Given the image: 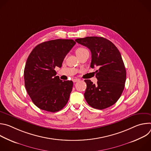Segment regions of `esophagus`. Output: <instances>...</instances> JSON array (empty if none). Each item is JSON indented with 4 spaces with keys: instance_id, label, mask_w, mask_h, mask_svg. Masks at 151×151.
<instances>
[{
    "instance_id": "esophagus-1",
    "label": "esophagus",
    "mask_w": 151,
    "mask_h": 151,
    "mask_svg": "<svg viewBox=\"0 0 151 151\" xmlns=\"http://www.w3.org/2000/svg\"><path fill=\"white\" fill-rule=\"evenodd\" d=\"M79 79H73L72 81L73 82H78V81H79Z\"/></svg>"
}]
</instances>
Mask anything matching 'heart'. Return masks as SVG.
<instances>
[{"mask_svg":"<svg viewBox=\"0 0 151 151\" xmlns=\"http://www.w3.org/2000/svg\"><path fill=\"white\" fill-rule=\"evenodd\" d=\"M87 51H88V50H87V49H86V48H83V47H79V48H78L76 50L75 52H76V55L78 57L79 55H80L81 54H82V53H83L84 52Z\"/></svg>","mask_w":151,"mask_h":151,"instance_id":"heart-1","label":"heart"}]
</instances>
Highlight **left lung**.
Segmentation results:
<instances>
[{
    "label": "left lung",
    "mask_w": 151,
    "mask_h": 151,
    "mask_svg": "<svg viewBox=\"0 0 151 151\" xmlns=\"http://www.w3.org/2000/svg\"><path fill=\"white\" fill-rule=\"evenodd\" d=\"M78 44L87 47L91 52L90 67H97L98 81L94 84L85 79V99L93 108L104 109L114 104L124 89L126 70L121 55L112 42L102 37L90 36L76 39Z\"/></svg>",
    "instance_id": "left-lung-1"
}]
</instances>
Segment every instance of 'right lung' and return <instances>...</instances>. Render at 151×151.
Masks as SVG:
<instances>
[{
    "instance_id": "add662e5",
    "label": "right lung",
    "mask_w": 151,
    "mask_h": 151,
    "mask_svg": "<svg viewBox=\"0 0 151 151\" xmlns=\"http://www.w3.org/2000/svg\"><path fill=\"white\" fill-rule=\"evenodd\" d=\"M72 39H55L37 45L29 55L24 71L26 89L39 109L55 112L67 104L73 87L72 81L60 79L55 68H61L75 45Z\"/></svg>"
}]
</instances>
